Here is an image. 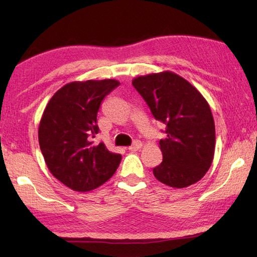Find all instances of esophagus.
Returning a JSON list of instances; mask_svg holds the SVG:
<instances>
[{
	"label": "esophagus",
	"instance_id": "1",
	"mask_svg": "<svg viewBox=\"0 0 257 257\" xmlns=\"http://www.w3.org/2000/svg\"><path fill=\"white\" fill-rule=\"evenodd\" d=\"M142 148V142L141 141H134L133 142V145L131 146V147H128V150H131V151H137V150H139V149H141Z\"/></svg>",
	"mask_w": 257,
	"mask_h": 257
}]
</instances>
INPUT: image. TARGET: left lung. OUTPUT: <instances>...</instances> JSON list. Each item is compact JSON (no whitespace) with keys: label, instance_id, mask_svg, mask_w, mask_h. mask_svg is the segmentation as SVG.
<instances>
[{"label":"left lung","instance_id":"obj_1","mask_svg":"<svg viewBox=\"0 0 257 257\" xmlns=\"http://www.w3.org/2000/svg\"><path fill=\"white\" fill-rule=\"evenodd\" d=\"M133 86L155 118L165 124L167 138L159 141L158 181L172 188L198 182L209 170L215 151V124L203 94L187 79L170 70L138 76Z\"/></svg>","mask_w":257,"mask_h":257}]
</instances>
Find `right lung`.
<instances>
[{"instance_id": "add662e5", "label": "right lung", "mask_w": 257, "mask_h": 257, "mask_svg": "<svg viewBox=\"0 0 257 257\" xmlns=\"http://www.w3.org/2000/svg\"><path fill=\"white\" fill-rule=\"evenodd\" d=\"M116 79L76 81L59 89L39 126L41 151L49 171L66 187L86 192L111 178L121 161L103 142L93 145L101 101L119 85Z\"/></svg>"}]
</instances>
